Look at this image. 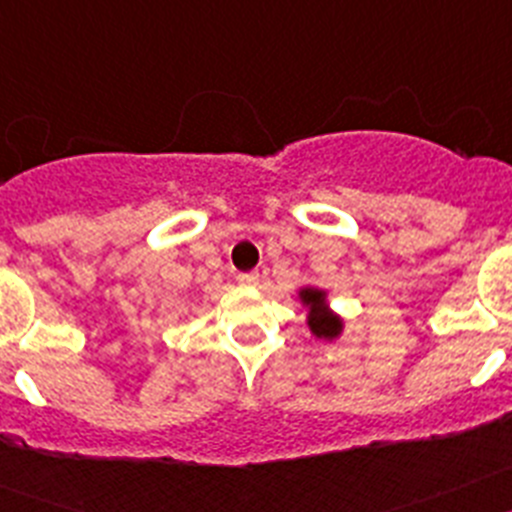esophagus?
<instances>
[{"mask_svg":"<svg viewBox=\"0 0 512 512\" xmlns=\"http://www.w3.org/2000/svg\"><path fill=\"white\" fill-rule=\"evenodd\" d=\"M238 282H241L243 287H251V284L259 282V271H248V274H238Z\"/></svg>","mask_w":512,"mask_h":512,"instance_id":"esophagus-1","label":"esophagus"}]
</instances>
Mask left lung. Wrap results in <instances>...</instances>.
Returning a JSON list of instances; mask_svg holds the SVG:
<instances>
[{
	"label": "left lung",
	"instance_id": "1",
	"mask_svg": "<svg viewBox=\"0 0 512 512\" xmlns=\"http://www.w3.org/2000/svg\"><path fill=\"white\" fill-rule=\"evenodd\" d=\"M302 300L310 305V328L315 330V336L333 338L341 330V320L333 318L330 312H325L323 292L318 289H302Z\"/></svg>",
	"mask_w": 512,
	"mask_h": 512
}]
</instances>
